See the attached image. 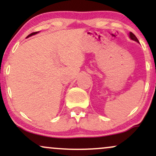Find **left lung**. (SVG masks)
<instances>
[{
	"label": "left lung",
	"mask_w": 156,
	"mask_h": 156,
	"mask_svg": "<svg viewBox=\"0 0 156 156\" xmlns=\"http://www.w3.org/2000/svg\"><path fill=\"white\" fill-rule=\"evenodd\" d=\"M130 39H133V40L136 41V42H139V40H138V39L136 38V36L134 35L132 33V32H130Z\"/></svg>",
	"instance_id": "1"
}]
</instances>
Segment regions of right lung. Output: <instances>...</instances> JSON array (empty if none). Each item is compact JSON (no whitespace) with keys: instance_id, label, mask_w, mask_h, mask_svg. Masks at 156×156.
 <instances>
[{"instance_id":"add662e5","label":"right lung","mask_w":156,"mask_h":156,"mask_svg":"<svg viewBox=\"0 0 156 156\" xmlns=\"http://www.w3.org/2000/svg\"><path fill=\"white\" fill-rule=\"evenodd\" d=\"M35 34H37V32H34V33H31V34H29V35H28V37H31V36H32V35H34Z\"/></svg>"}]
</instances>
